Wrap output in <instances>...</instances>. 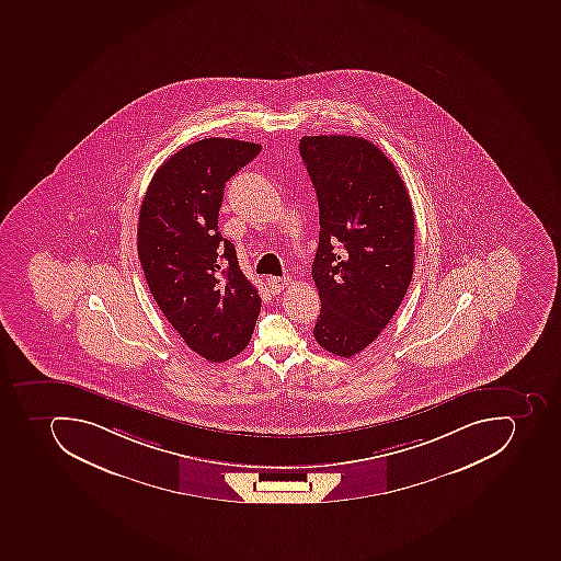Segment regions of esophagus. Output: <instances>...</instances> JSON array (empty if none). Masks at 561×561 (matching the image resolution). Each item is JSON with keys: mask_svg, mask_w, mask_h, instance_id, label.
<instances>
[{"mask_svg": "<svg viewBox=\"0 0 561 561\" xmlns=\"http://www.w3.org/2000/svg\"><path fill=\"white\" fill-rule=\"evenodd\" d=\"M290 282L291 279L288 278V276H283V278H279V276H271V278L267 279V285H270L273 294H278V291L285 290V288L290 285Z\"/></svg>", "mask_w": 561, "mask_h": 561, "instance_id": "esophagus-1", "label": "esophagus"}]
</instances>
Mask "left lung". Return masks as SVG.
Listing matches in <instances>:
<instances>
[{"mask_svg": "<svg viewBox=\"0 0 561 561\" xmlns=\"http://www.w3.org/2000/svg\"><path fill=\"white\" fill-rule=\"evenodd\" d=\"M299 152L320 209L313 334L350 358L381 334L413 278V205L396 165L367 139L305 136Z\"/></svg>", "mask_w": 561, "mask_h": 561, "instance_id": "obj_1", "label": "left lung"}]
</instances>
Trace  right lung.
Wrapping results in <instances>:
<instances>
[{"instance_id":"add662e5","label":"right lung","mask_w":561,"mask_h":561,"mask_svg":"<svg viewBox=\"0 0 561 561\" xmlns=\"http://www.w3.org/2000/svg\"><path fill=\"white\" fill-rule=\"evenodd\" d=\"M261 150L230 138L187 145L156 171L139 209L148 288L174 331L209 362L243 352L261 313L259 290L218 230L227 180Z\"/></svg>"}]
</instances>
